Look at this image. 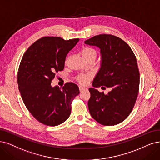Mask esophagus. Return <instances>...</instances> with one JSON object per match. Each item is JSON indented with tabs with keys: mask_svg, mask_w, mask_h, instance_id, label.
<instances>
[{
	"mask_svg": "<svg viewBox=\"0 0 160 160\" xmlns=\"http://www.w3.org/2000/svg\"><path fill=\"white\" fill-rule=\"evenodd\" d=\"M85 89H86V88H85V87H83L79 86V91H80V92H82L83 90H85Z\"/></svg>",
	"mask_w": 160,
	"mask_h": 160,
	"instance_id": "obj_1",
	"label": "esophagus"
}]
</instances>
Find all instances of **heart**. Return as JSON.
<instances>
[{
  "label": "heart",
  "mask_w": 160,
  "mask_h": 160,
  "mask_svg": "<svg viewBox=\"0 0 160 160\" xmlns=\"http://www.w3.org/2000/svg\"><path fill=\"white\" fill-rule=\"evenodd\" d=\"M81 54L83 58H87L90 56H94L95 58L97 57V51L94 48L88 47H84L81 50ZM91 79V75L88 73H82L79 74L76 77V80L79 82L80 84L86 85L88 83V81Z\"/></svg>",
  "instance_id": "heart-1"
}]
</instances>
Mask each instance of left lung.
Masks as SVG:
<instances>
[{"mask_svg":"<svg viewBox=\"0 0 160 160\" xmlns=\"http://www.w3.org/2000/svg\"><path fill=\"white\" fill-rule=\"evenodd\" d=\"M85 43L100 49L101 67L92 86L111 89L105 94L88 88L89 112L102 125L119 124L129 116L138 94L140 74L135 55L123 40L112 35H96Z\"/></svg>","mask_w":160,"mask_h":160,"instance_id":"8db88e82","label":"left lung"}]
</instances>
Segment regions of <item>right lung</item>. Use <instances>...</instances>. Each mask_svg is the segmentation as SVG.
I'll return each mask as SVG.
<instances>
[{"label": "right lung", "instance_id": "obj_1", "mask_svg": "<svg viewBox=\"0 0 160 160\" xmlns=\"http://www.w3.org/2000/svg\"><path fill=\"white\" fill-rule=\"evenodd\" d=\"M79 41L44 37L32 44L22 57L18 72L19 91L29 112L44 125L64 122L71 113L73 100L79 94L73 82L62 88L51 86L55 73L64 68L68 53Z\"/></svg>", "mask_w": 160, "mask_h": 160}]
</instances>
